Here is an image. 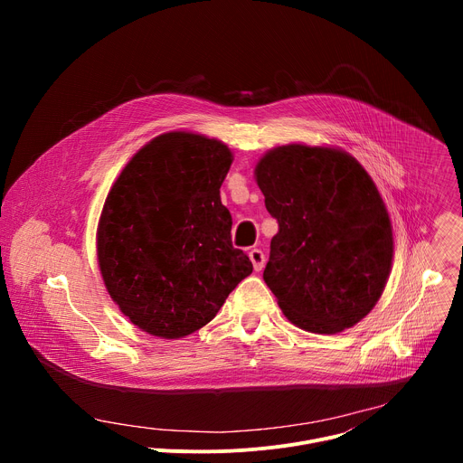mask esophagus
Instances as JSON below:
<instances>
[{"instance_id":"obj_1","label":"esophagus","mask_w":463,"mask_h":463,"mask_svg":"<svg viewBox=\"0 0 463 463\" xmlns=\"http://www.w3.org/2000/svg\"><path fill=\"white\" fill-rule=\"evenodd\" d=\"M249 258L252 261L254 271H258V273L263 269V266H266V254H263L260 249H250Z\"/></svg>"}]
</instances>
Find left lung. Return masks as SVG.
<instances>
[{"label":"left lung","mask_w":463,"mask_h":463,"mask_svg":"<svg viewBox=\"0 0 463 463\" xmlns=\"http://www.w3.org/2000/svg\"><path fill=\"white\" fill-rule=\"evenodd\" d=\"M254 177L279 222L263 280L284 315L311 334L355 326L383 295L393 256L368 172L339 148L295 143L269 150Z\"/></svg>","instance_id":"1"}]
</instances>
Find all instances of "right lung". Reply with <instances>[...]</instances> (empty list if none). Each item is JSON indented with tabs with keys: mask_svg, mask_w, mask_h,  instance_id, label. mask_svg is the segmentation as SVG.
<instances>
[{
	"mask_svg": "<svg viewBox=\"0 0 463 463\" xmlns=\"http://www.w3.org/2000/svg\"><path fill=\"white\" fill-rule=\"evenodd\" d=\"M231 163L222 141L168 131L128 161L106 197L97 229L104 286L154 337L203 327L252 273L249 256L232 247L220 197Z\"/></svg>",
	"mask_w": 463,
	"mask_h": 463,
	"instance_id": "1",
	"label": "right lung"
}]
</instances>
